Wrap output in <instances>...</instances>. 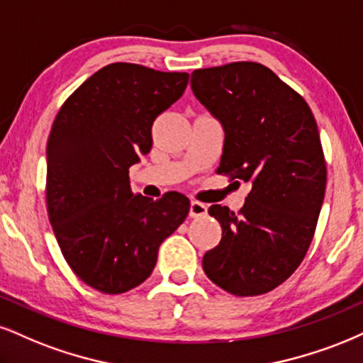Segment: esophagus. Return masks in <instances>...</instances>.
Listing matches in <instances>:
<instances>
[{
    "mask_svg": "<svg viewBox=\"0 0 363 363\" xmlns=\"http://www.w3.org/2000/svg\"><path fill=\"white\" fill-rule=\"evenodd\" d=\"M207 210H208V207L205 203L199 202V200H191V203H190V217L199 218V217L207 216Z\"/></svg>",
    "mask_w": 363,
    "mask_h": 363,
    "instance_id": "esophagus-1",
    "label": "esophagus"
}]
</instances>
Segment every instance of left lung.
I'll return each instance as SVG.
<instances>
[{"label":"left lung","mask_w":363,"mask_h":363,"mask_svg":"<svg viewBox=\"0 0 363 363\" xmlns=\"http://www.w3.org/2000/svg\"><path fill=\"white\" fill-rule=\"evenodd\" d=\"M190 84L225 131L217 173L252 183L239 212L208 208L222 239L205 252L203 271L235 296L269 293L305 259L325 199L326 161L315 116L257 62L194 70Z\"/></svg>","instance_id":"left-lung-1"}]
</instances>
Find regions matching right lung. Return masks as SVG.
Instances as JSON below:
<instances>
[{
    "instance_id": "add662e5",
    "label": "right lung",
    "mask_w": 363,
    "mask_h": 363,
    "mask_svg": "<svg viewBox=\"0 0 363 363\" xmlns=\"http://www.w3.org/2000/svg\"><path fill=\"white\" fill-rule=\"evenodd\" d=\"M186 72L116 62L97 70L62 104L47 143V212L67 264L104 294L150 277L160 244L190 212L168 191L133 195L129 168L153 146L155 119L177 102Z\"/></svg>"
}]
</instances>
